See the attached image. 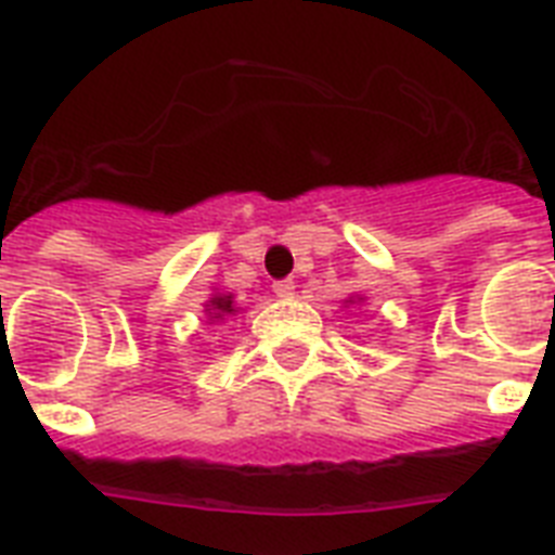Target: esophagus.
Masks as SVG:
<instances>
[{
    "mask_svg": "<svg viewBox=\"0 0 555 555\" xmlns=\"http://www.w3.org/2000/svg\"><path fill=\"white\" fill-rule=\"evenodd\" d=\"M296 291V285L291 282V279H282V282H273V294L279 296V299H291Z\"/></svg>",
    "mask_w": 555,
    "mask_h": 555,
    "instance_id": "obj_1",
    "label": "esophagus"
}]
</instances>
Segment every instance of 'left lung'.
<instances>
[{
    "label": "left lung",
    "mask_w": 555,
    "mask_h": 555,
    "mask_svg": "<svg viewBox=\"0 0 555 555\" xmlns=\"http://www.w3.org/2000/svg\"><path fill=\"white\" fill-rule=\"evenodd\" d=\"M363 299H365V296H348V299L343 305H346V308H348V305H360V302H363Z\"/></svg>",
    "instance_id": "left-lung-1"
}]
</instances>
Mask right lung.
I'll list each match as a JSON object with an SVG mask.
<instances>
[{
	"label": "right lung",
	"instance_id": "obj_1",
	"mask_svg": "<svg viewBox=\"0 0 555 555\" xmlns=\"http://www.w3.org/2000/svg\"><path fill=\"white\" fill-rule=\"evenodd\" d=\"M204 313H207L209 322H221L227 317H235L238 308H235L233 294H227V291H216V294L209 296L207 302H204Z\"/></svg>",
	"mask_w": 555,
	"mask_h": 555
}]
</instances>
